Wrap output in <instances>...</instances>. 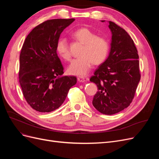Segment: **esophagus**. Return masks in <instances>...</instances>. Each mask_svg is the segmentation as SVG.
Returning a JSON list of instances; mask_svg holds the SVG:
<instances>
[{
    "instance_id": "obj_1",
    "label": "esophagus",
    "mask_w": 159,
    "mask_h": 159,
    "mask_svg": "<svg viewBox=\"0 0 159 159\" xmlns=\"http://www.w3.org/2000/svg\"><path fill=\"white\" fill-rule=\"evenodd\" d=\"M78 80L80 81V82H85L86 81V79L83 78V77H78Z\"/></svg>"
}]
</instances>
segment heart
<instances>
[{
	"instance_id": "1",
	"label": "heart",
	"mask_w": 159,
	"mask_h": 159,
	"mask_svg": "<svg viewBox=\"0 0 159 159\" xmlns=\"http://www.w3.org/2000/svg\"><path fill=\"white\" fill-rule=\"evenodd\" d=\"M73 36L84 44V47L81 54L82 56L72 61L68 71L71 75L85 76L92 68L93 63L100 64L107 59L109 50V42L105 37L97 36L95 32L86 28L77 30ZM56 50L65 60H71V54L66 38H61L57 41Z\"/></svg>"
}]
</instances>
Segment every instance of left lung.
I'll list each match as a JSON object with an SVG mask.
<instances>
[{
  "label": "left lung",
  "mask_w": 159,
  "mask_h": 159,
  "mask_svg": "<svg viewBox=\"0 0 159 159\" xmlns=\"http://www.w3.org/2000/svg\"><path fill=\"white\" fill-rule=\"evenodd\" d=\"M109 24L112 33L109 55L90 81L98 88L92 102L94 107L103 114L113 115L131 104L141 74L138 52L132 38L115 22Z\"/></svg>",
  "instance_id": "left-lung-1"
}]
</instances>
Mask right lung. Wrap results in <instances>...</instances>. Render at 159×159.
<instances>
[{"mask_svg": "<svg viewBox=\"0 0 159 159\" xmlns=\"http://www.w3.org/2000/svg\"><path fill=\"white\" fill-rule=\"evenodd\" d=\"M75 20L52 19L36 26L26 38L20 54L19 82L30 106L48 113L64 102L75 76H63L64 68L56 45L61 33Z\"/></svg>", "mask_w": 159, "mask_h": 159, "instance_id": "1", "label": "right lung"}]
</instances>
